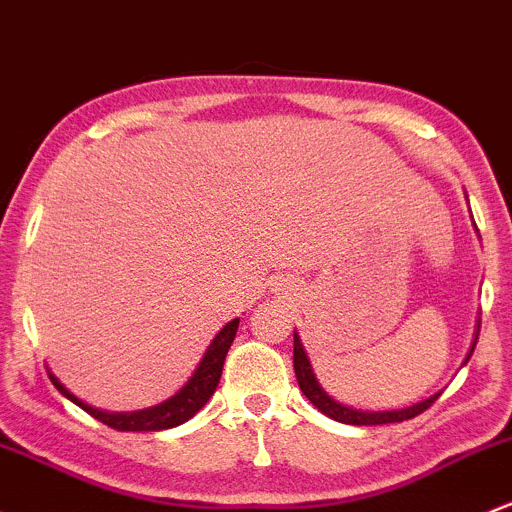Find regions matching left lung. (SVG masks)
I'll list each match as a JSON object with an SVG mask.
<instances>
[{
    "label": "left lung",
    "mask_w": 512,
    "mask_h": 512,
    "mask_svg": "<svg viewBox=\"0 0 512 512\" xmlns=\"http://www.w3.org/2000/svg\"><path fill=\"white\" fill-rule=\"evenodd\" d=\"M478 328H481V326H478ZM476 341H478V336L473 338L471 351H469V355H466L464 363H469L473 348H476ZM294 373H297V383L301 387V392L309 397V402L316 407V410H321L326 414V417L336 419V422L355 424V427L405 422V419L417 417V414H422L424 410H427V407H432L434 400L439 397V392H437V395L427 397V400L417 402V405H412V407H405V410H387V412H363V410H353V407L341 405V402L333 400V397L328 395L324 387L319 385V380H316V375H314V368H311V363H309V355H306L304 346H301V338L297 336V333H294Z\"/></svg>",
    "instance_id": "obj_1"
}]
</instances>
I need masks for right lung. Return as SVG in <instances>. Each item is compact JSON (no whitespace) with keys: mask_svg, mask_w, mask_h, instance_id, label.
Instances as JSON below:
<instances>
[{"mask_svg":"<svg viewBox=\"0 0 512 512\" xmlns=\"http://www.w3.org/2000/svg\"><path fill=\"white\" fill-rule=\"evenodd\" d=\"M238 324L240 319H233L230 324L220 328V333L213 338L211 346H208V351L203 355L201 363H198L196 373L191 375V380H188V383L181 387L174 397H169V400L161 402V405L147 407V410H139V412L95 410V407L85 405L83 400H78L73 392H68V387H63V383L56 378V375L48 373V378H51V383L58 387V392H61L63 397H68L73 405H78L80 410L88 412L90 417H95L98 422L107 424V427L117 429V432H161V429L179 427V424H184L186 419H191L193 414L211 400L215 387L220 383L225 355H228L230 343H233L235 333H238Z\"/></svg>","mask_w":512,"mask_h":512,"instance_id":"right-lung-1","label":"right lung"}]
</instances>
